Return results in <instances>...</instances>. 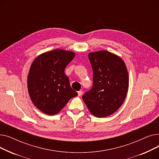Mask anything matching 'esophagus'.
I'll use <instances>...</instances> for the list:
<instances>
[{
    "instance_id": "obj_1",
    "label": "esophagus",
    "mask_w": 159,
    "mask_h": 159,
    "mask_svg": "<svg viewBox=\"0 0 159 159\" xmlns=\"http://www.w3.org/2000/svg\"><path fill=\"white\" fill-rule=\"evenodd\" d=\"M82 93H83L82 90H80V91H78V95H79V96H81V95H82Z\"/></svg>"
}]
</instances>
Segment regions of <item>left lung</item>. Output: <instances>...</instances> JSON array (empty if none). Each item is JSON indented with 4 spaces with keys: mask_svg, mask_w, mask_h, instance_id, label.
Here are the masks:
<instances>
[{
    "mask_svg": "<svg viewBox=\"0 0 159 159\" xmlns=\"http://www.w3.org/2000/svg\"><path fill=\"white\" fill-rule=\"evenodd\" d=\"M93 86L82 96L90 113L98 118L115 113L126 98L129 87L126 66L122 58L102 50L89 53Z\"/></svg>",
    "mask_w": 159,
    "mask_h": 159,
    "instance_id": "left-lung-1",
    "label": "left lung"
}]
</instances>
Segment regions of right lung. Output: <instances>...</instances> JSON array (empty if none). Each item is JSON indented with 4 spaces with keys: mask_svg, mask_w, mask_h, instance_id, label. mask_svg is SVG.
<instances>
[{
    "mask_svg": "<svg viewBox=\"0 0 159 159\" xmlns=\"http://www.w3.org/2000/svg\"><path fill=\"white\" fill-rule=\"evenodd\" d=\"M75 53L57 49L38 56L28 77V93L38 109L47 115L57 114L78 93L70 86L64 70Z\"/></svg>",
    "mask_w": 159,
    "mask_h": 159,
    "instance_id": "1",
    "label": "right lung"
}]
</instances>
